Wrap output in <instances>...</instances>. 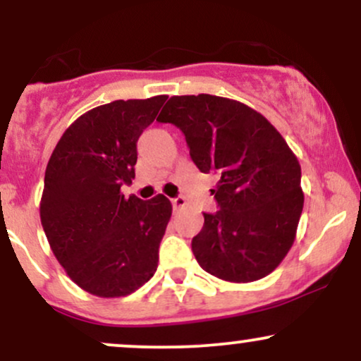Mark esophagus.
Listing matches in <instances>:
<instances>
[{
    "label": "esophagus",
    "instance_id": "1",
    "mask_svg": "<svg viewBox=\"0 0 361 361\" xmlns=\"http://www.w3.org/2000/svg\"><path fill=\"white\" fill-rule=\"evenodd\" d=\"M171 204H173V209H175V212H178V210H181L186 205V200L183 197H176V198H173Z\"/></svg>",
    "mask_w": 361,
    "mask_h": 361
}]
</instances>
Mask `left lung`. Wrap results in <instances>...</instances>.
<instances>
[{"mask_svg":"<svg viewBox=\"0 0 361 361\" xmlns=\"http://www.w3.org/2000/svg\"><path fill=\"white\" fill-rule=\"evenodd\" d=\"M157 122L175 123L221 210L204 214L192 251L207 273L231 283L270 275L295 241L304 192L300 164L259 111L215 94L171 97Z\"/></svg>","mask_w":361,"mask_h":361,"instance_id":"1","label":"left lung"}]
</instances>
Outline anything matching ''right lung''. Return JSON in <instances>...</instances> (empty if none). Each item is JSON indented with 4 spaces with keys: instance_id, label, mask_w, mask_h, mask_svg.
<instances>
[{
    "instance_id": "obj_1",
    "label": "right lung",
    "mask_w": 361,
    "mask_h": 361,
    "mask_svg": "<svg viewBox=\"0 0 361 361\" xmlns=\"http://www.w3.org/2000/svg\"><path fill=\"white\" fill-rule=\"evenodd\" d=\"M166 94L115 100L66 128L45 169L40 222L51 250L78 287L103 299L126 297L157 270L171 202L156 195L126 198L137 139L154 122Z\"/></svg>"
}]
</instances>
